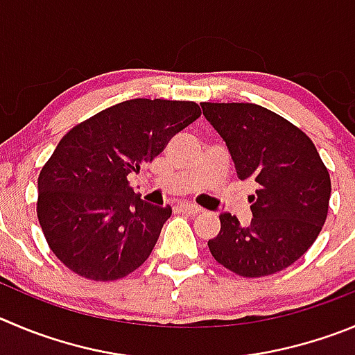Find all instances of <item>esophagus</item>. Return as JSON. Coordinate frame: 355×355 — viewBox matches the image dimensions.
<instances>
[{"mask_svg": "<svg viewBox=\"0 0 355 355\" xmlns=\"http://www.w3.org/2000/svg\"><path fill=\"white\" fill-rule=\"evenodd\" d=\"M178 210L184 211V214H189V215H196V214H200L201 208L196 207V205H191V203H178Z\"/></svg>", "mask_w": 355, "mask_h": 355, "instance_id": "esophagus-1", "label": "esophagus"}]
</instances>
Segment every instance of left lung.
<instances>
[{"label": "left lung", "mask_w": 355, "mask_h": 355, "mask_svg": "<svg viewBox=\"0 0 355 355\" xmlns=\"http://www.w3.org/2000/svg\"><path fill=\"white\" fill-rule=\"evenodd\" d=\"M226 141L240 180L257 185L252 220L220 214L208 240L217 263L240 277H266L296 263L319 236L331 196L329 171L300 128L254 103H201Z\"/></svg>", "instance_id": "1"}]
</instances>
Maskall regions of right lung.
Segmentation results:
<instances>
[{"label":"right lung","mask_w":355,"mask_h":355,"mask_svg":"<svg viewBox=\"0 0 355 355\" xmlns=\"http://www.w3.org/2000/svg\"><path fill=\"white\" fill-rule=\"evenodd\" d=\"M201 115L194 101L129 99L61 138L38 177V214L59 261L87 280L110 282L150 256L171 207L135 194L128 177Z\"/></svg>","instance_id":"1"}]
</instances>
